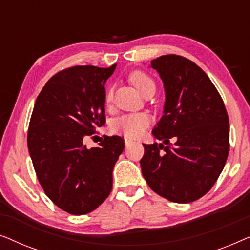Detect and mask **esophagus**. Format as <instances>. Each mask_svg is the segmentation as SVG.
<instances>
[{
    "label": "esophagus",
    "instance_id": "esophagus-1",
    "mask_svg": "<svg viewBox=\"0 0 250 250\" xmlns=\"http://www.w3.org/2000/svg\"><path fill=\"white\" fill-rule=\"evenodd\" d=\"M124 141H125V146H131V145H132V143H133V141H132V140H129V139H125V140H124Z\"/></svg>",
    "mask_w": 250,
    "mask_h": 250
}]
</instances>
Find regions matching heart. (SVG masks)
<instances>
[{
	"label": "heart",
	"mask_w": 250,
	"mask_h": 250,
	"mask_svg": "<svg viewBox=\"0 0 250 250\" xmlns=\"http://www.w3.org/2000/svg\"><path fill=\"white\" fill-rule=\"evenodd\" d=\"M129 81H131L133 86L141 94H143V92L148 90V88H155V83H153L152 78L141 70L133 71L129 75ZM111 100L112 93L110 91H108L107 94H105V104H109ZM150 122H151V119L146 114H142V112L128 114L116 118L111 123L110 127L111 131L116 134H122L127 136V138H138L146 131V128L150 125Z\"/></svg>",
	"instance_id": "b5f03b06"
}]
</instances>
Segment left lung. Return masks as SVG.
Here are the masks:
<instances>
[{"instance_id": "8db88e82", "label": "left lung", "mask_w": 250, "mask_h": 250, "mask_svg": "<svg viewBox=\"0 0 250 250\" xmlns=\"http://www.w3.org/2000/svg\"><path fill=\"white\" fill-rule=\"evenodd\" d=\"M150 67L165 90L164 115L152 129L163 143L143 145V177L167 200L191 203L211 189L227 163V109L206 73L187 58L167 54Z\"/></svg>"}]
</instances>
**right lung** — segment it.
<instances>
[{"mask_svg": "<svg viewBox=\"0 0 250 250\" xmlns=\"http://www.w3.org/2000/svg\"><path fill=\"white\" fill-rule=\"evenodd\" d=\"M116 66L59 71L34 104L27 135L29 156L44 192L69 214L91 213L110 194L124 140L104 136L88 149L84 139L105 123L104 84Z\"/></svg>", "mask_w": 250, "mask_h": 250, "instance_id": "add662e5", "label": "right lung"}]
</instances>
